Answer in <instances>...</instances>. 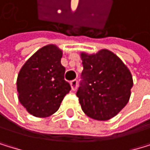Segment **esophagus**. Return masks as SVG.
<instances>
[{
  "label": "esophagus",
  "mask_w": 150,
  "mask_h": 150,
  "mask_svg": "<svg viewBox=\"0 0 150 150\" xmlns=\"http://www.w3.org/2000/svg\"><path fill=\"white\" fill-rule=\"evenodd\" d=\"M70 85H71V88H72V90L74 91V90L76 89V88H77V80H76V79L73 80V81H71Z\"/></svg>",
  "instance_id": "34e87169"
}]
</instances>
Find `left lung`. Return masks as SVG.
Returning <instances> with one entry per match:
<instances>
[{"label":"left lung","instance_id":"8db88e82","mask_svg":"<svg viewBox=\"0 0 150 150\" xmlns=\"http://www.w3.org/2000/svg\"><path fill=\"white\" fill-rule=\"evenodd\" d=\"M83 82L76 96L88 117L107 121L117 115L129 101L133 76L119 57L109 50L80 52Z\"/></svg>","mask_w":150,"mask_h":150}]
</instances>
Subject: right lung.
Segmentation results:
<instances>
[{
    "label": "right lung",
    "instance_id": "right-lung-1",
    "mask_svg": "<svg viewBox=\"0 0 150 150\" xmlns=\"http://www.w3.org/2000/svg\"><path fill=\"white\" fill-rule=\"evenodd\" d=\"M62 50L55 44L38 50L21 67L16 80L18 100L28 112L46 118L59 110L71 86L64 80Z\"/></svg>",
    "mask_w": 150,
    "mask_h": 150
}]
</instances>
